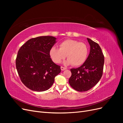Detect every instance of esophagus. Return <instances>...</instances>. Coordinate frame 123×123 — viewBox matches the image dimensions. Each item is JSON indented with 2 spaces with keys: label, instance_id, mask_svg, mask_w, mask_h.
I'll use <instances>...</instances> for the list:
<instances>
[{
  "label": "esophagus",
  "instance_id": "1",
  "mask_svg": "<svg viewBox=\"0 0 123 123\" xmlns=\"http://www.w3.org/2000/svg\"><path fill=\"white\" fill-rule=\"evenodd\" d=\"M61 70H62V71H64V70H65L67 69L66 68L64 67H62V66L61 67Z\"/></svg>",
  "mask_w": 123,
  "mask_h": 123
}]
</instances>
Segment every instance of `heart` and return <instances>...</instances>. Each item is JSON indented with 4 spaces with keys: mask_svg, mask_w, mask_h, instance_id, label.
<instances>
[{
    "mask_svg": "<svg viewBox=\"0 0 123 123\" xmlns=\"http://www.w3.org/2000/svg\"><path fill=\"white\" fill-rule=\"evenodd\" d=\"M59 49L52 47L50 50V57L55 63L61 62L66 55L68 59L65 64L67 65L72 64L74 66H80L86 61L89 49L86 43L68 39L59 43Z\"/></svg>",
    "mask_w": 123,
    "mask_h": 123,
    "instance_id": "heart-1",
    "label": "heart"
}]
</instances>
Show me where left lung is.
<instances>
[{"label":"left lung","mask_w":123,"mask_h":123,"mask_svg":"<svg viewBox=\"0 0 123 123\" xmlns=\"http://www.w3.org/2000/svg\"><path fill=\"white\" fill-rule=\"evenodd\" d=\"M90 51L84 64L77 68L71 69L72 75L69 80L74 90L87 91L97 84L103 75L104 56L98 43L87 38Z\"/></svg>","instance_id":"1"}]
</instances>
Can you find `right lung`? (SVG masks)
<instances>
[{
	"instance_id": "add662e5",
	"label": "right lung",
	"mask_w": 123,
	"mask_h": 123,
	"mask_svg": "<svg viewBox=\"0 0 123 123\" xmlns=\"http://www.w3.org/2000/svg\"><path fill=\"white\" fill-rule=\"evenodd\" d=\"M53 36H39L28 40L21 47L16 59V67L23 83L31 90H48L55 77L61 72V66L52 61L50 50L56 43Z\"/></svg>"
}]
</instances>
